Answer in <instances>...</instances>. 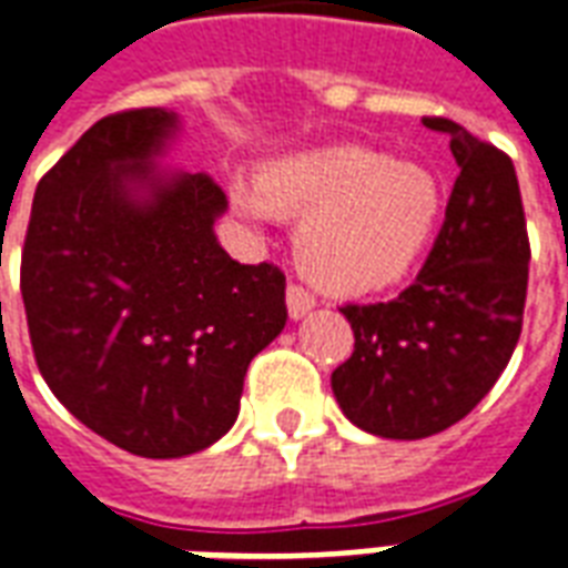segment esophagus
<instances>
[{"label":"esophagus","instance_id":"1","mask_svg":"<svg viewBox=\"0 0 568 568\" xmlns=\"http://www.w3.org/2000/svg\"><path fill=\"white\" fill-rule=\"evenodd\" d=\"M285 306H288V316L292 318H304L316 306V297L304 292L301 285H288L285 288Z\"/></svg>","mask_w":568,"mask_h":568}]
</instances>
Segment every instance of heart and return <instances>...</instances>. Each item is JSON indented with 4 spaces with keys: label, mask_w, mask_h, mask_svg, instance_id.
Segmentation results:
<instances>
[{
    "label": "heart",
    "mask_w": 568,
    "mask_h": 568,
    "mask_svg": "<svg viewBox=\"0 0 568 568\" xmlns=\"http://www.w3.org/2000/svg\"><path fill=\"white\" fill-rule=\"evenodd\" d=\"M231 210L255 229L301 216L295 258L306 280L339 297L379 295L409 280L434 246L445 192L430 168L361 144H325L231 174Z\"/></svg>",
    "instance_id": "obj_1"
}]
</instances>
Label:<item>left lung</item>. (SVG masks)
<instances>
[{
	"label": "left lung",
	"instance_id": "left-lung-1",
	"mask_svg": "<svg viewBox=\"0 0 568 568\" xmlns=\"http://www.w3.org/2000/svg\"><path fill=\"white\" fill-rule=\"evenodd\" d=\"M457 180L434 250L388 304L343 306L355 352L331 373L348 422L382 439H424L494 388L518 346L530 243L515 165L452 120Z\"/></svg>",
	"mask_w": 568,
	"mask_h": 568
}]
</instances>
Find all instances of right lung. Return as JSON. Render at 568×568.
Returning a JSON list of instances; mask_svg holds the SVG:
<instances>
[{"mask_svg": "<svg viewBox=\"0 0 568 568\" xmlns=\"http://www.w3.org/2000/svg\"><path fill=\"white\" fill-rule=\"evenodd\" d=\"M168 108L104 116L41 178L20 292L38 369L78 422L138 457L204 452L285 327V276L222 250L207 174L162 165Z\"/></svg>", "mask_w": 568, "mask_h": 568, "instance_id": "right-lung-1", "label": "right lung"}]
</instances>
